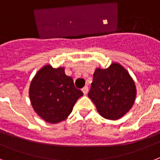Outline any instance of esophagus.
I'll return each mask as SVG.
<instances>
[{"instance_id": "1", "label": "esophagus", "mask_w": 160, "mask_h": 160, "mask_svg": "<svg viewBox=\"0 0 160 160\" xmlns=\"http://www.w3.org/2000/svg\"><path fill=\"white\" fill-rule=\"evenodd\" d=\"M82 91H83V93L85 94V95H86V94L88 93V86H87V85H85V87L82 89Z\"/></svg>"}]
</instances>
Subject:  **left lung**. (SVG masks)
Wrapping results in <instances>:
<instances>
[{
    "instance_id": "left-lung-1",
    "label": "left lung",
    "mask_w": 160,
    "mask_h": 160,
    "mask_svg": "<svg viewBox=\"0 0 160 160\" xmlns=\"http://www.w3.org/2000/svg\"><path fill=\"white\" fill-rule=\"evenodd\" d=\"M89 98L102 118L118 120L130 111L137 89L133 79L125 68L112 63L107 69L97 68L94 73Z\"/></svg>"
}]
</instances>
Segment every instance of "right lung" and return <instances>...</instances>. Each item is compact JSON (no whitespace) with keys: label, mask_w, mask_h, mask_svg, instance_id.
Masks as SVG:
<instances>
[{"label":"right lung","mask_w":160,"mask_h":160,"mask_svg":"<svg viewBox=\"0 0 160 160\" xmlns=\"http://www.w3.org/2000/svg\"><path fill=\"white\" fill-rule=\"evenodd\" d=\"M29 98L34 112L48 123L65 120L82 91L75 87L64 67L46 64L37 72L29 86Z\"/></svg>","instance_id":"1"}]
</instances>
